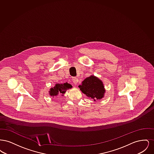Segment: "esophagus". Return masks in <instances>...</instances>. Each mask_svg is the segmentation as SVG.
<instances>
[{
	"mask_svg": "<svg viewBox=\"0 0 154 154\" xmlns=\"http://www.w3.org/2000/svg\"><path fill=\"white\" fill-rule=\"evenodd\" d=\"M72 81H73L74 84L75 85L77 84L79 80L76 77H72Z\"/></svg>",
	"mask_w": 154,
	"mask_h": 154,
	"instance_id": "1",
	"label": "esophagus"
}]
</instances>
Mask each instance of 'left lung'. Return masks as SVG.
Wrapping results in <instances>:
<instances>
[{"instance_id": "8db88e82", "label": "left lung", "mask_w": 154, "mask_h": 154, "mask_svg": "<svg viewBox=\"0 0 154 154\" xmlns=\"http://www.w3.org/2000/svg\"><path fill=\"white\" fill-rule=\"evenodd\" d=\"M79 87L82 93L94 100L101 99L105 92L102 81L94 75L85 79Z\"/></svg>"}]
</instances>
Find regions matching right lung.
<instances>
[{
    "label": "right lung",
    "instance_id": "1",
    "mask_svg": "<svg viewBox=\"0 0 154 154\" xmlns=\"http://www.w3.org/2000/svg\"><path fill=\"white\" fill-rule=\"evenodd\" d=\"M72 88V85L68 84V83H64V84H57L55 85V86L54 88L50 89V94L51 96H55L60 94H65L66 90L69 88Z\"/></svg>",
    "mask_w": 154,
    "mask_h": 154
}]
</instances>
